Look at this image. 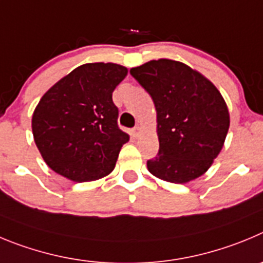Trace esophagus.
<instances>
[{
  "instance_id": "34e87169",
  "label": "esophagus",
  "mask_w": 263,
  "mask_h": 263,
  "mask_svg": "<svg viewBox=\"0 0 263 263\" xmlns=\"http://www.w3.org/2000/svg\"><path fill=\"white\" fill-rule=\"evenodd\" d=\"M140 134H141V128L139 126H136L135 128L131 129V135L134 137H139V136H140Z\"/></svg>"
}]
</instances>
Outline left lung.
Returning a JSON list of instances; mask_svg holds the SVG:
<instances>
[{
  "label": "left lung",
  "instance_id": "1",
  "mask_svg": "<svg viewBox=\"0 0 263 263\" xmlns=\"http://www.w3.org/2000/svg\"><path fill=\"white\" fill-rule=\"evenodd\" d=\"M131 76L152 97L160 149L146 161L153 176L186 183L204 174L220 153L229 112L210 80L179 61L160 59L132 68Z\"/></svg>",
  "mask_w": 263,
  "mask_h": 263
}]
</instances>
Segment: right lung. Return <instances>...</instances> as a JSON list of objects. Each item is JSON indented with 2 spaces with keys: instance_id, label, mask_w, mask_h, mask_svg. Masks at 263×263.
Listing matches in <instances>:
<instances>
[{
  "instance_id": "obj_1",
  "label": "right lung",
  "mask_w": 263,
  "mask_h": 263,
  "mask_svg": "<svg viewBox=\"0 0 263 263\" xmlns=\"http://www.w3.org/2000/svg\"><path fill=\"white\" fill-rule=\"evenodd\" d=\"M127 73L119 64H84L42 97L32 115V134L53 172L87 182L114 170L129 136L118 126L112 91Z\"/></svg>"
}]
</instances>
